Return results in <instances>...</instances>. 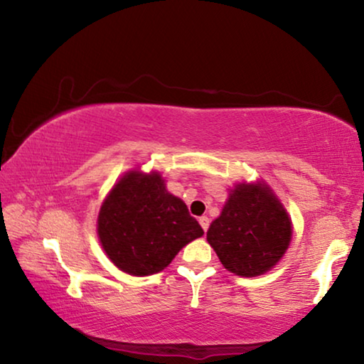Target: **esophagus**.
<instances>
[{
  "instance_id": "obj_1",
  "label": "esophagus",
  "mask_w": 364,
  "mask_h": 364,
  "mask_svg": "<svg viewBox=\"0 0 364 364\" xmlns=\"http://www.w3.org/2000/svg\"><path fill=\"white\" fill-rule=\"evenodd\" d=\"M199 223L202 226V230L207 231L208 230V225H210V220H208V217H205V215H204V217L199 218Z\"/></svg>"
}]
</instances>
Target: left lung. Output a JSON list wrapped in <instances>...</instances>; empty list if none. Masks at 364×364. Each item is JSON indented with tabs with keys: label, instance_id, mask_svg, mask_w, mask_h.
Masks as SVG:
<instances>
[{
	"label": "left lung",
	"instance_id": "left-lung-1",
	"mask_svg": "<svg viewBox=\"0 0 364 364\" xmlns=\"http://www.w3.org/2000/svg\"><path fill=\"white\" fill-rule=\"evenodd\" d=\"M291 236L286 210L262 184H239L207 231V241L223 267L247 278L273 268L284 255Z\"/></svg>",
	"mask_w": 364,
	"mask_h": 364
}]
</instances>
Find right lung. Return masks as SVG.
Masks as SVG:
<instances>
[{"label":"right lung","mask_w":364,"mask_h":364,"mask_svg":"<svg viewBox=\"0 0 364 364\" xmlns=\"http://www.w3.org/2000/svg\"><path fill=\"white\" fill-rule=\"evenodd\" d=\"M97 234L115 267L128 274L147 276L168 267L204 230L186 204L165 189L160 175L132 171L102 204Z\"/></svg>","instance_id":"1"}]
</instances>
